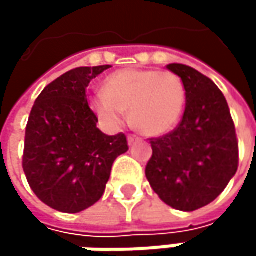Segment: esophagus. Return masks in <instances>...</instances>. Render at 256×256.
<instances>
[{"mask_svg": "<svg viewBox=\"0 0 256 256\" xmlns=\"http://www.w3.org/2000/svg\"><path fill=\"white\" fill-rule=\"evenodd\" d=\"M139 140V138L138 136H134V134H130L128 138V145H133L134 142H138Z\"/></svg>", "mask_w": 256, "mask_h": 256, "instance_id": "34e87169", "label": "esophagus"}]
</instances>
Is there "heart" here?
Returning <instances> with one entry per match:
<instances>
[{"instance_id": "heart-1", "label": "heart", "mask_w": 256, "mask_h": 256, "mask_svg": "<svg viewBox=\"0 0 256 256\" xmlns=\"http://www.w3.org/2000/svg\"><path fill=\"white\" fill-rule=\"evenodd\" d=\"M185 98V86L176 74L128 68L105 78L102 92L92 94L88 105L106 128H118L128 112L138 132L162 136L176 128Z\"/></svg>"}]
</instances>
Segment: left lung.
Instances as JSON below:
<instances>
[{"label": "left lung", "mask_w": 256, "mask_h": 256, "mask_svg": "<svg viewBox=\"0 0 256 256\" xmlns=\"http://www.w3.org/2000/svg\"><path fill=\"white\" fill-rule=\"evenodd\" d=\"M168 70L185 86V112L172 133L151 139L145 175L166 204L192 212L212 203L236 175L238 144L216 84L186 65L170 64Z\"/></svg>", "instance_id": "obj_1"}]
</instances>
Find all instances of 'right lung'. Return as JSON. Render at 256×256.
I'll list each match as a JSON object with an SVG mask.
<instances>
[{"label": "right lung", "instance_id": "add662e5", "mask_svg": "<svg viewBox=\"0 0 256 256\" xmlns=\"http://www.w3.org/2000/svg\"><path fill=\"white\" fill-rule=\"evenodd\" d=\"M110 65L81 66L56 78L36 98L26 126L24 172L47 206L78 214L105 192L112 163L128 150L126 134L100 132L86 88Z\"/></svg>", "mask_w": 256, "mask_h": 256}]
</instances>
